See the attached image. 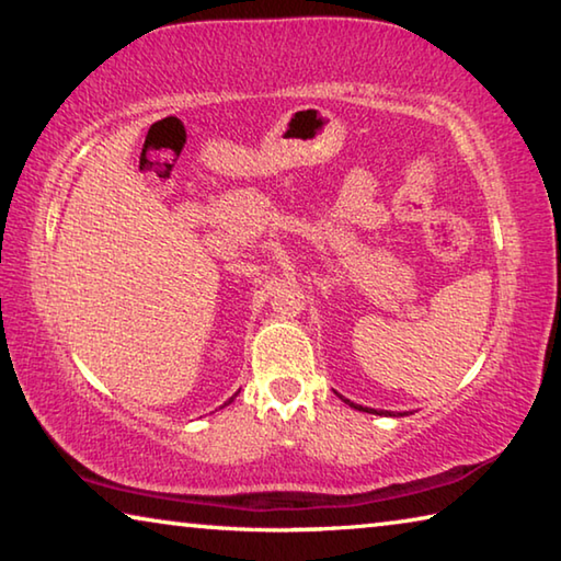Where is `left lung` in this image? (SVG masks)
<instances>
[{"label": "left lung", "instance_id": "obj_1", "mask_svg": "<svg viewBox=\"0 0 561 561\" xmlns=\"http://www.w3.org/2000/svg\"><path fill=\"white\" fill-rule=\"evenodd\" d=\"M351 408H356V411H366L368 413V408H364V405H356V403H351V401H346ZM376 415H383V413H376ZM388 415H391V413H388ZM398 415H405V413H398Z\"/></svg>", "mask_w": 561, "mask_h": 561}]
</instances>
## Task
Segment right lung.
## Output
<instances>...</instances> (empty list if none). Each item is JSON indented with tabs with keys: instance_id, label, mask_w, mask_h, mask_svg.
<instances>
[{
	"instance_id": "right-lung-1",
	"label": "right lung",
	"mask_w": 561,
	"mask_h": 561,
	"mask_svg": "<svg viewBox=\"0 0 561 561\" xmlns=\"http://www.w3.org/2000/svg\"><path fill=\"white\" fill-rule=\"evenodd\" d=\"M234 396H237V393H234ZM234 396H232V398H234ZM232 398H230V401H227V403H232ZM227 403H225V405H227Z\"/></svg>"
}]
</instances>
